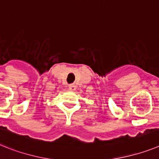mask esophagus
Here are the masks:
<instances>
[{
    "label": "esophagus",
    "instance_id": "esophagus-1",
    "mask_svg": "<svg viewBox=\"0 0 159 159\" xmlns=\"http://www.w3.org/2000/svg\"><path fill=\"white\" fill-rule=\"evenodd\" d=\"M69 89H70V90H74L76 89L75 85H73V84H70V85H69Z\"/></svg>",
    "mask_w": 159,
    "mask_h": 159
}]
</instances>
